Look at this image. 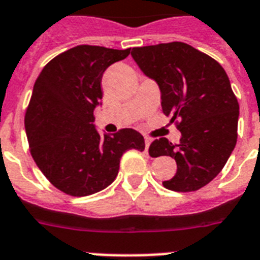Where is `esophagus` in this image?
I'll list each match as a JSON object with an SVG mask.
<instances>
[{
  "label": "esophagus",
  "instance_id": "34e87169",
  "mask_svg": "<svg viewBox=\"0 0 260 260\" xmlns=\"http://www.w3.org/2000/svg\"><path fill=\"white\" fill-rule=\"evenodd\" d=\"M151 142H152V140H151L150 138H144V143H146V152H147V154H148V148H150Z\"/></svg>",
  "mask_w": 260,
  "mask_h": 260
}]
</instances>
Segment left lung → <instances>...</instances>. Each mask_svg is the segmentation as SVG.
Here are the masks:
<instances>
[{
    "label": "left lung",
    "instance_id": "obj_1",
    "mask_svg": "<svg viewBox=\"0 0 260 260\" xmlns=\"http://www.w3.org/2000/svg\"><path fill=\"white\" fill-rule=\"evenodd\" d=\"M140 70L158 83L163 113L181 120L179 144L156 139L150 155L171 156L177 173L163 186L194 191L225 166L238 139L239 102L225 70L209 55L181 42L132 48Z\"/></svg>",
    "mask_w": 260,
    "mask_h": 260
}]
</instances>
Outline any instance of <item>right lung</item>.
<instances>
[{"mask_svg": "<svg viewBox=\"0 0 260 260\" xmlns=\"http://www.w3.org/2000/svg\"><path fill=\"white\" fill-rule=\"evenodd\" d=\"M129 51L77 46L47 63L35 82L25 113L30 154L63 193L85 197L101 191L117 177L122 154L146 147L132 128L100 135L93 124L104 71Z\"/></svg>", "mask_w": 260, "mask_h": 260, "instance_id": "1", "label": "right lung"}]
</instances>
